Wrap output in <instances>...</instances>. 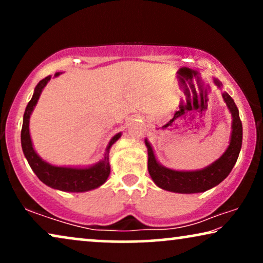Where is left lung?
<instances>
[{
	"label": "left lung",
	"mask_w": 263,
	"mask_h": 263,
	"mask_svg": "<svg viewBox=\"0 0 263 263\" xmlns=\"http://www.w3.org/2000/svg\"><path fill=\"white\" fill-rule=\"evenodd\" d=\"M215 86L221 88L222 84L218 79L213 78ZM222 99L232 116L231 135L228 148L221 154L220 158L200 170H174L161 165L154 154L153 147L149 141L145 139V145L148 152V172L153 182L159 188L167 192L178 194H195L203 193L218 185L228 177L238 159L240 148H242L243 128L239 118V111L235 102L229 93H221Z\"/></svg>",
	"instance_id": "8db88e82"
}]
</instances>
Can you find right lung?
I'll return each instance as SVG.
<instances>
[{"mask_svg":"<svg viewBox=\"0 0 263 263\" xmlns=\"http://www.w3.org/2000/svg\"><path fill=\"white\" fill-rule=\"evenodd\" d=\"M62 73L59 71L53 75V78H57ZM50 79H51V75L38 82L34 88L33 96L25 110L23 129H21V147H23L25 158L27 159L34 174L37 175V177L50 188L67 193H85L99 188L109 177L110 148L121 138L122 133H117L111 138L102 159L89 166H57V165H52L42 159L33 148L30 134V117L37 105L43 89L50 81Z\"/></svg>","mask_w":263,"mask_h":263,"instance_id":"1","label":"right lung"}]
</instances>
